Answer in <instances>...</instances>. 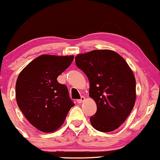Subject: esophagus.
<instances>
[{"mask_svg":"<svg viewBox=\"0 0 160 160\" xmlns=\"http://www.w3.org/2000/svg\"><path fill=\"white\" fill-rule=\"evenodd\" d=\"M85 100H86V98H85L84 97H81V99H80V100H78V101H77V102H78V103H82V102H83Z\"/></svg>","mask_w":160,"mask_h":160,"instance_id":"esophagus-1","label":"esophagus"}]
</instances>
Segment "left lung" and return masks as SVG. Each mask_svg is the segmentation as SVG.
I'll return each mask as SVG.
<instances>
[{
    "label": "left lung",
    "instance_id": "1",
    "mask_svg": "<svg viewBox=\"0 0 160 160\" xmlns=\"http://www.w3.org/2000/svg\"><path fill=\"white\" fill-rule=\"evenodd\" d=\"M75 62L88 77L89 97L97 104L91 124L102 132L116 130L130 114L136 101L132 70L122 56L109 49L79 54Z\"/></svg>",
    "mask_w": 160,
    "mask_h": 160
}]
</instances>
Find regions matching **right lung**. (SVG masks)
Returning <instances> with one entry per match:
<instances>
[{"label":"right lung","mask_w":160,"mask_h":160,"mask_svg":"<svg viewBox=\"0 0 160 160\" xmlns=\"http://www.w3.org/2000/svg\"><path fill=\"white\" fill-rule=\"evenodd\" d=\"M74 56L42 54L18 75L15 86L18 106L29 122L40 131L53 132L74 106L65 85L58 77L71 65Z\"/></svg>","instance_id":"obj_1"}]
</instances>
